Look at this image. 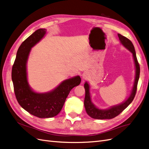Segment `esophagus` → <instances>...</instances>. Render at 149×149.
Masks as SVG:
<instances>
[{"label": "esophagus", "mask_w": 149, "mask_h": 149, "mask_svg": "<svg viewBox=\"0 0 149 149\" xmlns=\"http://www.w3.org/2000/svg\"><path fill=\"white\" fill-rule=\"evenodd\" d=\"M87 76H88V74H86V73L83 74V80L84 81V80L86 79H87Z\"/></svg>", "instance_id": "obj_1"}]
</instances>
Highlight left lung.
Here are the masks:
<instances>
[{"instance_id": "1", "label": "left lung", "mask_w": 149, "mask_h": 149, "mask_svg": "<svg viewBox=\"0 0 149 149\" xmlns=\"http://www.w3.org/2000/svg\"><path fill=\"white\" fill-rule=\"evenodd\" d=\"M118 35L120 41V43L132 53V55L134 57L135 65H136V78H135L134 87L132 88V93L130 94L129 97L125 102L120 104L119 105L112 107L109 109L102 110V109H98V108H97L92 103L91 100V97H90L89 91V84H88L87 82H86L84 86L85 88V92H86L84 104L86 111L87 114L91 117V118L93 119H110L115 118V117L120 114L121 112H123L125 108L132 102L135 96H136L138 81H139V76H140V65L137 59L136 51H135L134 47L133 45L132 42L130 41L129 39L125 37L124 36H123L119 33H118Z\"/></svg>"}]
</instances>
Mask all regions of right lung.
Listing matches in <instances>:
<instances>
[{"label":"right lung","mask_w":149,"mask_h":149,"mask_svg":"<svg viewBox=\"0 0 149 149\" xmlns=\"http://www.w3.org/2000/svg\"><path fill=\"white\" fill-rule=\"evenodd\" d=\"M46 29L36 30L21 44L18 49L12 70V79L17 100L22 108L39 118H49L61 111L71 90L81 83L80 76L63 81L52 91L37 93L29 86L26 78V64L29 53L46 33Z\"/></svg>","instance_id":"obj_1"}]
</instances>
